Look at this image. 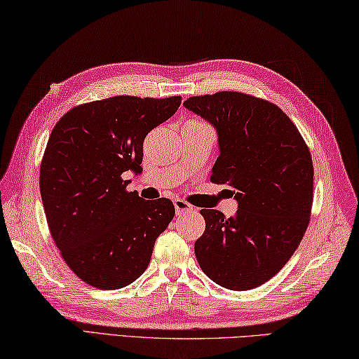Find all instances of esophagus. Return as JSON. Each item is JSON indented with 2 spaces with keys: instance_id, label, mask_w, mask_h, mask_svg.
<instances>
[{
  "instance_id": "34e87169",
  "label": "esophagus",
  "mask_w": 359,
  "mask_h": 359,
  "mask_svg": "<svg viewBox=\"0 0 359 359\" xmlns=\"http://www.w3.org/2000/svg\"><path fill=\"white\" fill-rule=\"evenodd\" d=\"M173 206H175V210H177V215H182V214H186V212H192L194 210V208L190 206L187 201L181 200V198L175 200L173 201Z\"/></svg>"
}]
</instances>
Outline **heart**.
<instances>
[{"instance_id":"obj_1","label":"heart","mask_w":359,"mask_h":359,"mask_svg":"<svg viewBox=\"0 0 359 359\" xmlns=\"http://www.w3.org/2000/svg\"><path fill=\"white\" fill-rule=\"evenodd\" d=\"M190 122H198V121H190ZM200 123V122H198Z\"/></svg>"}]
</instances>
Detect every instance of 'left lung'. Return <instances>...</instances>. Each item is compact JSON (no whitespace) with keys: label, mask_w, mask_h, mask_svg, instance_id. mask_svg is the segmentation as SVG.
<instances>
[{"label":"left lung","mask_w":359,"mask_h":359,"mask_svg":"<svg viewBox=\"0 0 359 359\" xmlns=\"http://www.w3.org/2000/svg\"><path fill=\"white\" fill-rule=\"evenodd\" d=\"M184 107L215 127L220 156L210 181L228 184L236 217L203 209L195 255L209 279L245 291L271 279L297 250L313 204V161L282 109L237 91L189 97Z\"/></svg>","instance_id":"obj_1"}]
</instances>
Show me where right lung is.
<instances>
[{
  "label": "right lung",
  "instance_id": "right-lung-1",
  "mask_svg": "<svg viewBox=\"0 0 359 359\" xmlns=\"http://www.w3.org/2000/svg\"><path fill=\"white\" fill-rule=\"evenodd\" d=\"M181 105L114 96L71 108L55 123L40 167L46 220L63 260L99 290H118L147 269L153 246L172 222L169 198L128 192L126 172H142V144Z\"/></svg>",
  "mask_w": 359,
  "mask_h": 359
}]
</instances>
